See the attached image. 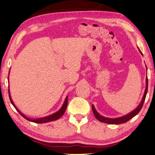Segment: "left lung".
I'll return each mask as SVG.
<instances>
[{"label": "left lung", "mask_w": 155, "mask_h": 155, "mask_svg": "<svg viewBox=\"0 0 155 155\" xmlns=\"http://www.w3.org/2000/svg\"><path fill=\"white\" fill-rule=\"evenodd\" d=\"M140 52L141 53H142V52H141L140 51ZM146 84H146V88H145V93H144L142 101H141L140 105H139L138 107L136 109V110L133 111L132 112L129 113V114L126 115V116H124L122 117H119V118L108 119V118H105V117L101 116V115H100L97 112V111L95 110L94 106L93 105L92 106V110H93V114H94L95 117H96V119H97V120H99L100 121L104 122V123H106V124H121L126 123V122L129 121L130 119H131L133 118V117H134L136 114H138L139 112H140V110L143 107L144 102H145V97H146V95H147V87H148L147 77V79H146Z\"/></svg>", "instance_id": "1"}]
</instances>
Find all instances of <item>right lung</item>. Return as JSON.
Here are the masks:
<instances>
[{"label":"right lung","mask_w":155,"mask_h":155,"mask_svg":"<svg viewBox=\"0 0 155 155\" xmlns=\"http://www.w3.org/2000/svg\"><path fill=\"white\" fill-rule=\"evenodd\" d=\"M8 93H9V97H10V102H11V103L12 104V105L15 107V109H16L17 112H18L19 114H20L21 116H22L24 118L27 119L28 121H32V122H34V123H38V124H42V123H46V122H49V121H55L57 120V119H60L61 117L62 116L63 114H64V113L65 112V110H66V108H67V98H68V97H66V99H65V101L64 102V104H63V105L62 107V108L60 109V110L58 111V112H57L55 114H52V115H50L48 117H43V118H40V119H29L27 118V117H25V115L21 114V113L19 112L18 109H17L15 105L13 103L12 100L11 99V97H10V91H9V89H8Z\"/></svg>","instance_id":"obj_1"}]
</instances>
